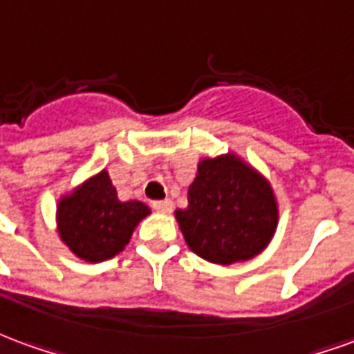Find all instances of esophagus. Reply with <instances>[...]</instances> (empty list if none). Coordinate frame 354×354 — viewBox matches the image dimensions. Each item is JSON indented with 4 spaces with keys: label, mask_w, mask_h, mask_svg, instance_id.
Listing matches in <instances>:
<instances>
[{
    "label": "esophagus",
    "mask_w": 354,
    "mask_h": 354,
    "mask_svg": "<svg viewBox=\"0 0 354 354\" xmlns=\"http://www.w3.org/2000/svg\"><path fill=\"white\" fill-rule=\"evenodd\" d=\"M152 209L158 211V213H169L174 209V203L169 200H162V202H152Z\"/></svg>",
    "instance_id": "1"
}]
</instances>
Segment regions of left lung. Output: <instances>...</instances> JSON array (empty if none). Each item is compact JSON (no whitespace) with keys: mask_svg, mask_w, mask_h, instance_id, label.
<instances>
[{"mask_svg":"<svg viewBox=\"0 0 354 354\" xmlns=\"http://www.w3.org/2000/svg\"><path fill=\"white\" fill-rule=\"evenodd\" d=\"M175 218L190 251L211 264L247 262L264 251L279 223L270 180L234 152L205 156Z\"/></svg>","mask_w":354,"mask_h":354,"instance_id":"left-lung-1","label":"left lung"}]
</instances>
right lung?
I'll return each instance as SVG.
<instances>
[{
  "label": "right lung",
  "instance_id": "obj_1",
  "mask_svg": "<svg viewBox=\"0 0 354 354\" xmlns=\"http://www.w3.org/2000/svg\"><path fill=\"white\" fill-rule=\"evenodd\" d=\"M147 215L151 209L143 202L118 200L109 171L102 169L58 200L56 226L77 259L95 264L122 252Z\"/></svg>",
  "mask_w": 354,
  "mask_h": 354
}]
</instances>
